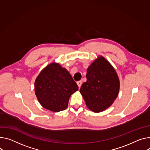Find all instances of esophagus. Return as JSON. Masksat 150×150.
Listing matches in <instances>:
<instances>
[{"mask_svg": "<svg viewBox=\"0 0 150 150\" xmlns=\"http://www.w3.org/2000/svg\"><path fill=\"white\" fill-rule=\"evenodd\" d=\"M76 84H77L78 87L80 88L81 86V85H82V81H78V82L76 83Z\"/></svg>", "mask_w": 150, "mask_h": 150, "instance_id": "34e87169", "label": "esophagus"}]
</instances>
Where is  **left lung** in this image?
I'll return each instance as SVG.
<instances>
[{
    "label": "left lung",
    "mask_w": 150,
    "mask_h": 150,
    "mask_svg": "<svg viewBox=\"0 0 150 150\" xmlns=\"http://www.w3.org/2000/svg\"><path fill=\"white\" fill-rule=\"evenodd\" d=\"M87 81L79 92L86 106L94 112H100L110 107L117 98L120 79L112 64L99 56L87 68Z\"/></svg>",
    "instance_id": "8db88e82"
}]
</instances>
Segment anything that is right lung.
Returning <instances> with one entry per match:
<instances>
[{
	"instance_id": "right-lung-1",
	"label": "right lung",
	"mask_w": 150,
	"mask_h": 150,
	"mask_svg": "<svg viewBox=\"0 0 150 150\" xmlns=\"http://www.w3.org/2000/svg\"><path fill=\"white\" fill-rule=\"evenodd\" d=\"M78 90L69 72L55 62L44 67L35 81V93L39 102L55 112L65 110L71 96Z\"/></svg>"
}]
</instances>
